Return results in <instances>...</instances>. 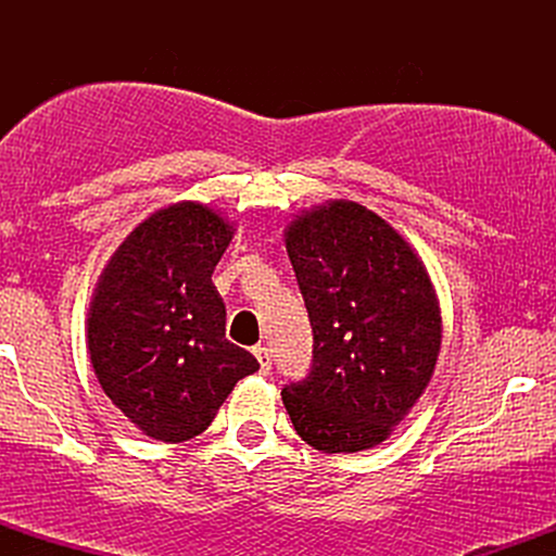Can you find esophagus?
Instances as JSON below:
<instances>
[{"mask_svg":"<svg viewBox=\"0 0 556 556\" xmlns=\"http://www.w3.org/2000/svg\"><path fill=\"white\" fill-rule=\"evenodd\" d=\"M253 353H256V358H258V366H261V374H269L271 371V350L269 348H258L253 350Z\"/></svg>","mask_w":556,"mask_h":556,"instance_id":"obj_1","label":"esophagus"}]
</instances>
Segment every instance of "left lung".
Listing matches in <instances>:
<instances>
[{
  "label": "left lung",
  "instance_id": "obj_1",
  "mask_svg": "<svg viewBox=\"0 0 556 556\" xmlns=\"http://www.w3.org/2000/svg\"><path fill=\"white\" fill-rule=\"evenodd\" d=\"M311 329L314 363L282 389L298 437L314 450L381 444L429 387L442 308L424 261L355 201H329L285 229Z\"/></svg>",
  "mask_w": 556,
  "mask_h": 556
}]
</instances>
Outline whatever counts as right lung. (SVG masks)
I'll return each mask as SVG.
<instances>
[{"mask_svg": "<svg viewBox=\"0 0 556 556\" xmlns=\"http://www.w3.org/2000/svg\"><path fill=\"white\" fill-rule=\"evenodd\" d=\"M235 227L198 201L159 208L112 253L88 308V355L104 394L146 437L188 442L212 426L258 361L225 337L212 282Z\"/></svg>", "mask_w": 556, "mask_h": 556, "instance_id": "obj_1", "label": "right lung"}]
</instances>
